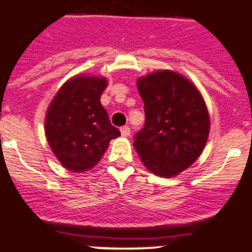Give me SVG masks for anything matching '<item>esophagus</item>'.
I'll return each instance as SVG.
<instances>
[{"label": "esophagus", "instance_id": "esophagus-1", "mask_svg": "<svg viewBox=\"0 0 252 252\" xmlns=\"http://www.w3.org/2000/svg\"><path fill=\"white\" fill-rule=\"evenodd\" d=\"M120 132H122L123 137H128V136L130 134V128L128 126H122V128H120Z\"/></svg>", "mask_w": 252, "mask_h": 252}]
</instances>
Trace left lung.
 <instances>
[{"instance_id": "1", "label": "left lung", "mask_w": 252, "mask_h": 252, "mask_svg": "<svg viewBox=\"0 0 252 252\" xmlns=\"http://www.w3.org/2000/svg\"><path fill=\"white\" fill-rule=\"evenodd\" d=\"M145 126L133 146L152 174L172 178L203 153L211 119L199 89L174 70H156L137 80Z\"/></svg>"}]
</instances>
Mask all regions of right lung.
<instances>
[{"instance_id":"obj_1","label":"right lung","mask_w":252,"mask_h":252,"mask_svg":"<svg viewBox=\"0 0 252 252\" xmlns=\"http://www.w3.org/2000/svg\"><path fill=\"white\" fill-rule=\"evenodd\" d=\"M106 77L80 74L59 89L45 114V136L63 167L84 172L94 167L112 138L120 136L100 103Z\"/></svg>"}]
</instances>
